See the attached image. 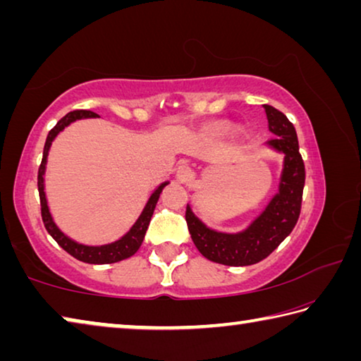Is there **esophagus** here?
Segmentation results:
<instances>
[{
	"label": "esophagus",
	"mask_w": 361,
	"mask_h": 361,
	"mask_svg": "<svg viewBox=\"0 0 361 361\" xmlns=\"http://www.w3.org/2000/svg\"><path fill=\"white\" fill-rule=\"evenodd\" d=\"M192 176H194V173H192V170L189 166H180L178 170H176V180L181 181V183L191 181Z\"/></svg>",
	"instance_id": "esophagus-1"
}]
</instances>
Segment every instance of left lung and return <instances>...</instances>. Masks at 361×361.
<instances>
[{"mask_svg": "<svg viewBox=\"0 0 361 361\" xmlns=\"http://www.w3.org/2000/svg\"><path fill=\"white\" fill-rule=\"evenodd\" d=\"M262 108L267 116L269 130L276 135L266 145L285 154L279 192L261 215L237 234L207 228L194 215L191 207H186V223L194 245L207 259L218 264L250 266L267 258L290 235L301 213L305 170L295 126L274 106L262 105Z\"/></svg>", "mask_w": 361, "mask_h": 361, "instance_id": "left-lung-1", "label": "left lung"}]
</instances>
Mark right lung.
Wrapping results in <instances>:
<instances>
[{
	"label": "right lung",
	"instance_id": "right-lung-1",
	"mask_svg": "<svg viewBox=\"0 0 361 361\" xmlns=\"http://www.w3.org/2000/svg\"><path fill=\"white\" fill-rule=\"evenodd\" d=\"M87 118H99V114L87 111V109H76V111H71L66 116H63V118L57 122L56 127L47 133L44 151H42V161L38 170L41 216H42V223H44L49 234L52 235V239L56 240L66 253H70L73 258H76L82 262H89V264H111V262H118V261L130 258L132 255H135L138 252V248L145 239L146 229H148L149 226L152 213H154L159 195H161L162 189L169 185V181L162 183L161 186H157L156 191L152 192L151 197L148 199V202H146L142 215L138 216L135 224H133L130 231L122 235L119 240L106 243V245H84V243H78L76 240H73L68 235L63 234V232L57 228V224L54 221V218L47 207V199L44 192V172H46V164H47V154H49V149H51L54 138H56L59 133L65 129V127H68L71 122H75L78 119H87Z\"/></svg>",
	"mask_w": 361,
	"mask_h": 361
}]
</instances>
